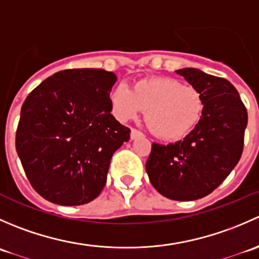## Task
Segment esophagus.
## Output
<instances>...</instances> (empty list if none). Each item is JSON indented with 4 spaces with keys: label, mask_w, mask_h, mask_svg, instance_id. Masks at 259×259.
<instances>
[{
    "label": "esophagus",
    "mask_w": 259,
    "mask_h": 259,
    "mask_svg": "<svg viewBox=\"0 0 259 259\" xmlns=\"http://www.w3.org/2000/svg\"><path fill=\"white\" fill-rule=\"evenodd\" d=\"M139 137H143V133L138 129H132V132H130V138H132V140L137 139V138Z\"/></svg>",
    "instance_id": "34e87169"
}]
</instances>
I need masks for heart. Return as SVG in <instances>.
<instances>
[{
  "instance_id": "b5f03b06",
  "label": "heart",
  "mask_w": 259,
  "mask_h": 259,
  "mask_svg": "<svg viewBox=\"0 0 259 259\" xmlns=\"http://www.w3.org/2000/svg\"><path fill=\"white\" fill-rule=\"evenodd\" d=\"M114 114L122 121L145 109L146 124L156 137L178 140L187 137L202 119L204 99L194 86L171 77H149L134 83L133 91L120 83L111 91Z\"/></svg>"
}]
</instances>
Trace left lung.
Instances as JSON below:
<instances>
[{
    "instance_id": "left-lung-1",
    "label": "left lung",
    "mask_w": 259,
    "mask_h": 259,
    "mask_svg": "<svg viewBox=\"0 0 259 259\" xmlns=\"http://www.w3.org/2000/svg\"><path fill=\"white\" fill-rule=\"evenodd\" d=\"M177 74L202 93L204 111L183 140L168 145L153 143L145 168L161 195L195 200L218 188L239 161L248 115L228 80L192 67L177 70Z\"/></svg>"
}]
</instances>
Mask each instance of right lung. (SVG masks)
I'll use <instances>...</instances> for the list:
<instances>
[{
	"mask_svg": "<svg viewBox=\"0 0 259 259\" xmlns=\"http://www.w3.org/2000/svg\"><path fill=\"white\" fill-rule=\"evenodd\" d=\"M115 81L101 69L62 70L26 98L16 150L28 182L49 202L86 204L105 187L111 156L130 139L110 113Z\"/></svg>",
	"mask_w": 259,
	"mask_h": 259,
	"instance_id": "add662e5",
	"label": "right lung"
}]
</instances>
